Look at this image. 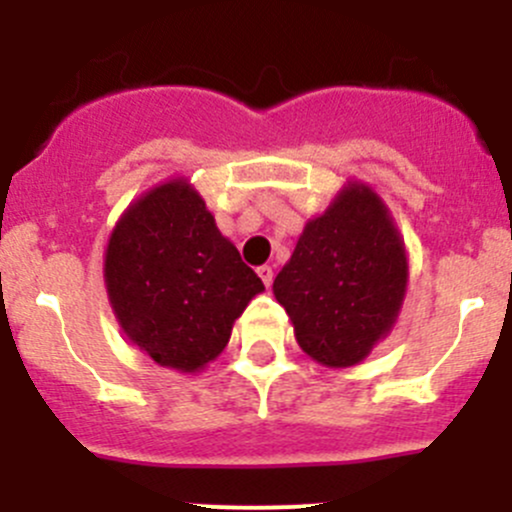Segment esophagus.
<instances>
[{"label": "esophagus", "mask_w": 512, "mask_h": 512, "mask_svg": "<svg viewBox=\"0 0 512 512\" xmlns=\"http://www.w3.org/2000/svg\"><path fill=\"white\" fill-rule=\"evenodd\" d=\"M257 275H260V280L265 282V287H270L272 280H275V270H272L270 265H262L260 270H257Z\"/></svg>", "instance_id": "34e87169"}]
</instances>
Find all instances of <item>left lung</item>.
<instances>
[{"instance_id":"1","label":"left lung","mask_w":512,"mask_h":512,"mask_svg":"<svg viewBox=\"0 0 512 512\" xmlns=\"http://www.w3.org/2000/svg\"><path fill=\"white\" fill-rule=\"evenodd\" d=\"M409 289V252L389 205L347 180L329 208L304 223L272 292L299 349L327 369L361 364L396 327Z\"/></svg>"}]
</instances>
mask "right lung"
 I'll return each mask as SVG.
<instances>
[{
	"instance_id": "obj_1",
	"label": "right lung",
	"mask_w": 512,
	"mask_h": 512,
	"mask_svg": "<svg viewBox=\"0 0 512 512\" xmlns=\"http://www.w3.org/2000/svg\"><path fill=\"white\" fill-rule=\"evenodd\" d=\"M103 282L128 342L178 374L218 359L235 319L265 292L183 175L123 210L103 252Z\"/></svg>"
}]
</instances>
